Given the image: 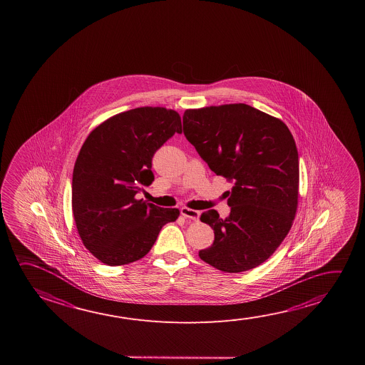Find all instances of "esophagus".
Here are the masks:
<instances>
[{"label":"esophagus","instance_id":"34e87169","mask_svg":"<svg viewBox=\"0 0 365 365\" xmlns=\"http://www.w3.org/2000/svg\"><path fill=\"white\" fill-rule=\"evenodd\" d=\"M180 214H182V216H185V219H190V220L196 221L200 217V211L188 209V207H182L180 209Z\"/></svg>","mask_w":365,"mask_h":365}]
</instances>
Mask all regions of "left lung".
<instances>
[{"label": "left lung", "mask_w": 365, "mask_h": 365, "mask_svg": "<svg viewBox=\"0 0 365 365\" xmlns=\"http://www.w3.org/2000/svg\"><path fill=\"white\" fill-rule=\"evenodd\" d=\"M183 132L210 169L233 182L230 215L200 220L215 240L200 258L224 272L264 262L285 240L298 207V150L287 125L243 103L187 109Z\"/></svg>", "instance_id": "obj_1"}]
</instances>
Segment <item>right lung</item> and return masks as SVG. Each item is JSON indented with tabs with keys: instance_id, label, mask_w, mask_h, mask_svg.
<instances>
[{
	"instance_id": "1",
	"label": "right lung",
	"mask_w": 365,
	"mask_h": 365,
	"mask_svg": "<svg viewBox=\"0 0 365 365\" xmlns=\"http://www.w3.org/2000/svg\"><path fill=\"white\" fill-rule=\"evenodd\" d=\"M175 132H182L175 110L141 107L108 118L85 140L72 173V212L86 250L101 262L144 257L162 227L178 219V209L136 198L154 180L156 150Z\"/></svg>"
}]
</instances>
